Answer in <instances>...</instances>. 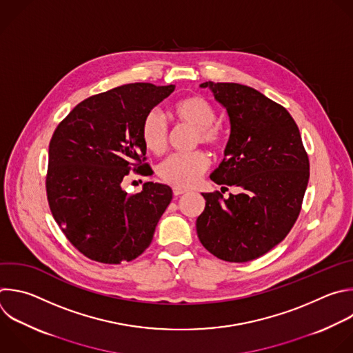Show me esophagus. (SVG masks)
<instances>
[{
    "label": "esophagus",
    "mask_w": 353,
    "mask_h": 353,
    "mask_svg": "<svg viewBox=\"0 0 353 353\" xmlns=\"http://www.w3.org/2000/svg\"><path fill=\"white\" fill-rule=\"evenodd\" d=\"M184 192H187V190H185V188H181V187H173V194H174V195H181V194H184Z\"/></svg>",
    "instance_id": "34e87169"
}]
</instances>
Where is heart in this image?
Segmentation results:
<instances>
[{
  "label": "heart",
  "instance_id": "b5f03b06",
  "mask_svg": "<svg viewBox=\"0 0 353 353\" xmlns=\"http://www.w3.org/2000/svg\"><path fill=\"white\" fill-rule=\"evenodd\" d=\"M174 119L195 129L194 143L217 148L224 141V132L216 123V109L199 95H187L177 99L172 106ZM141 140L148 151L161 155L168 148L169 128L163 114L158 109H151L141 122ZM209 168V158L203 151L173 154L165 159L159 168V177L173 187H191L198 183Z\"/></svg>",
  "mask_w": 353,
  "mask_h": 353
}]
</instances>
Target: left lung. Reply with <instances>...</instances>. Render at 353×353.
<instances>
[{"label":"left lung","instance_id":"obj_1","mask_svg":"<svg viewBox=\"0 0 353 353\" xmlns=\"http://www.w3.org/2000/svg\"><path fill=\"white\" fill-rule=\"evenodd\" d=\"M201 87H209L225 108L231 126L224 159L210 179L241 192L227 199L219 191L202 194L206 202L196 234L216 258L250 262L281 243L295 224L309 158L295 121L280 103L239 83L206 81Z\"/></svg>","mask_w":353,"mask_h":353}]
</instances>
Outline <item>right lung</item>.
<instances>
[{
  "label": "right lung",
  "mask_w": 353,
  "mask_h": 353,
  "mask_svg": "<svg viewBox=\"0 0 353 353\" xmlns=\"http://www.w3.org/2000/svg\"><path fill=\"white\" fill-rule=\"evenodd\" d=\"M174 85L132 83L77 103L55 129L46 179L51 213L70 244L91 261L117 265L140 256L172 201V188L148 181L129 195L132 166L150 174L141 140L144 116Z\"/></svg>",
  "instance_id": "1"
}]
</instances>
